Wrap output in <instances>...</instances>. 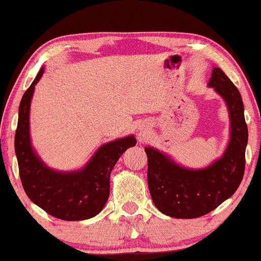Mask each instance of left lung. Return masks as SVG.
Returning <instances> with one entry per match:
<instances>
[{
	"label": "left lung",
	"instance_id": "8db88e82",
	"mask_svg": "<svg viewBox=\"0 0 261 261\" xmlns=\"http://www.w3.org/2000/svg\"><path fill=\"white\" fill-rule=\"evenodd\" d=\"M210 87L222 96L230 116V140L224 154L202 169H187L153 147H146L147 182L154 205L176 219L210 213L230 198L244 176L247 125L240 91L220 68H214Z\"/></svg>",
	"mask_w": 261,
	"mask_h": 261
}]
</instances>
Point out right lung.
Masks as SVG:
<instances>
[{"label": "right lung", "instance_id": "1", "mask_svg": "<svg viewBox=\"0 0 261 261\" xmlns=\"http://www.w3.org/2000/svg\"><path fill=\"white\" fill-rule=\"evenodd\" d=\"M42 74L43 67L19 105L15 152L21 184L30 199L51 216L65 221L91 219L102 211L108 200L115 163L137 141L134 136H127L102 145L81 170L63 173L48 168L34 152L30 139L31 100Z\"/></svg>", "mask_w": 261, "mask_h": 261}]
</instances>
